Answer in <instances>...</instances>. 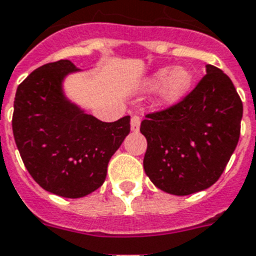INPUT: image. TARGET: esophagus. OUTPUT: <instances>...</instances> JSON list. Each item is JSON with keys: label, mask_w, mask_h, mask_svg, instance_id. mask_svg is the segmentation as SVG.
Segmentation results:
<instances>
[{"label": "esophagus", "mask_w": 256, "mask_h": 256, "mask_svg": "<svg viewBox=\"0 0 256 256\" xmlns=\"http://www.w3.org/2000/svg\"><path fill=\"white\" fill-rule=\"evenodd\" d=\"M130 130H132V132H139L140 130L139 116H132V118H130Z\"/></svg>", "instance_id": "esophagus-1"}]
</instances>
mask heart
Returning a JSON list of instances; mask_svg holds the SVG:
<instances>
[{
  "label": "heart",
  "instance_id": "heart-1",
  "mask_svg": "<svg viewBox=\"0 0 256 256\" xmlns=\"http://www.w3.org/2000/svg\"><path fill=\"white\" fill-rule=\"evenodd\" d=\"M193 84V72L188 67H162L150 76L146 86L155 89L158 86V100L162 105H174L189 93Z\"/></svg>",
  "mask_w": 256,
  "mask_h": 256
}]
</instances>
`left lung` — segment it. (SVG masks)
Wrapping results in <instances>:
<instances>
[{"instance_id": "1", "label": "left lung", "mask_w": 256, "mask_h": 256, "mask_svg": "<svg viewBox=\"0 0 256 256\" xmlns=\"http://www.w3.org/2000/svg\"><path fill=\"white\" fill-rule=\"evenodd\" d=\"M242 117L243 104L230 76L206 64V74L180 102L142 121L144 172L174 196L208 189L235 151Z\"/></svg>"}]
</instances>
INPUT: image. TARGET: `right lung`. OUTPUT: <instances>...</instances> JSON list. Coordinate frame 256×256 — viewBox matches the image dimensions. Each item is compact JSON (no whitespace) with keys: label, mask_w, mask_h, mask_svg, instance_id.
<instances>
[{"label":"right lung","mask_w":256,"mask_h":256,"mask_svg":"<svg viewBox=\"0 0 256 256\" xmlns=\"http://www.w3.org/2000/svg\"><path fill=\"white\" fill-rule=\"evenodd\" d=\"M70 60L36 68L16 92L13 136L26 170L44 190L80 198L102 185L108 163L130 134V116L104 122L84 113L63 92Z\"/></svg>","instance_id":"right-lung-1"}]
</instances>
